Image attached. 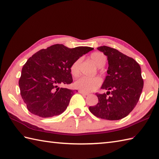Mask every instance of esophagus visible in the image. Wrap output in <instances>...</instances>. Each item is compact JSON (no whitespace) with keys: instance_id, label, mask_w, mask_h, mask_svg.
Returning <instances> with one entry per match:
<instances>
[{"instance_id":"esophagus-1","label":"esophagus","mask_w":159,"mask_h":159,"mask_svg":"<svg viewBox=\"0 0 159 159\" xmlns=\"http://www.w3.org/2000/svg\"><path fill=\"white\" fill-rule=\"evenodd\" d=\"M79 92L80 93H81L82 95L85 96H88V95H89V93H88L84 92H83V91H80V90H79Z\"/></svg>"}]
</instances>
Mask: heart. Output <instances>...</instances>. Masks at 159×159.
I'll return each mask as SVG.
<instances>
[{
  "mask_svg": "<svg viewBox=\"0 0 159 159\" xmlns=\"http://www.w3.org/2000/svg\"><path fill=\"white\" fill-rule=\"evenodd\" d=\"M89 58L99 67H103L107 62L106 55L103 52L100 51L92 52L89 55ZM80 64H81V59H78L74 61L70 66V70L72 76L76 78L80 75ZM100 83L101 81L99 78L81 77L74 83V86L78 89L83 91L84 92H90L98 87L100 85Z\"/></svg>",
  "mask_w": 159,
  "mask_h": 159,
  "instance_id": "heart-1",
  "label": "heart"
}]
</instances>
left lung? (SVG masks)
Wrapping results in <instances>:
<instances>
[{
    "mask_svg": "<svg viewBox=\"0 0 159 159\" xmlns=\"http://www.w3.org/2000/svg\"><path fill=\"white\" fill-rule=\"evenodd\" d=\"M98 49L108 57V75L101 87L108 92L96 93L98 102L89 109L101 119H122L135 107L142 92L143 80L140 66L134 59L117 49L106 46Z\"/></svg>",
    "mask_w": 159,
    "mask_h": 159,
    "instance_id": "obj_1",
    "label": "left lung"
}]
</instances>
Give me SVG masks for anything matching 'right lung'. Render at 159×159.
I'll list each match as a JSON object with an SVG mask.
<instances>
[{
  "label": "right lung",
  "mask_w": 159,
  "mask_h": 159,
  "mask_svg": "<svg viewBox=\"0 0 159 159\" xmlns=\"http://www.w3.org/2000/svg\"><path fill=\"white\" fill-rule=\"evenodd\" d=\"M93 49L83 46L69 48L55 44L30 57L23 66L19 80L20 94L30 112L42 117L61 114L74 90L59 86L72 83L70 66Z\"/></svg>",
  "instance_id": "1"
}]
</instances>
